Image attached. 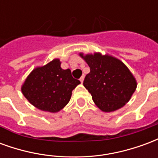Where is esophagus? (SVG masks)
Here are the masks:
<instances>
[{
    "instance_id": "obj_1",
    "label": "esophagus",
    "mask_w": 158,
    "mask_h": 158,
    "mask_svg": "<svg viewBox=\"0 0 158 158\" xmlns=\"http://www.w3.org/2000/svg\"><path fill=\"white\" fill-rule=\"evenodd\" d=\"M84 79H85V76L83 75L82 77H81V78H80V79H79V80H80V82L83 83V82H84Z\"/></svg>"
}]
</instances>
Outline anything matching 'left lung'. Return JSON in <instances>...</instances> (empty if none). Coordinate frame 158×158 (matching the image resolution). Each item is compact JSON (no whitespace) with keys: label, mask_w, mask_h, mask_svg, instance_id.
Masks as SVG:
<instances>
[{"label":"left lung","mask_w":158,"mask_h":158,"mask_svg":"<svg viewBox=\"0 0 158 158\" xmlns=\"http://www.w3.org/2000/svg\"><path fill=\"white\" fill-rule=\"evenodd\" d=\"M79 55L90 69L83 85L101 111L114 112L129 102L135 91L137 81L121 60L101 52H80Z\"/></svg>","instance_id":"left-lung-1"}]
</instances>
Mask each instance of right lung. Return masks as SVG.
Instances as JSON below:
<instances>
[{
  "label": "right lung",
  "instance_id": "add662e5",
  "mask_svg": "<svg viewBox=\"0 0 158 158\" xmlns=\"http://www.w3.org/2000/svg\"><path fill=\"white\" fill-rule=\"evenodd\" d=\"M79 84V80L73 78L71 70L62 69L60 59L55 58L33 69L22 85L21 91L36 108L57 113L69 102L73 89Z\"/></svg>",
  "mask_w": 158,
  "mask_h": 158
}]
</instances>
